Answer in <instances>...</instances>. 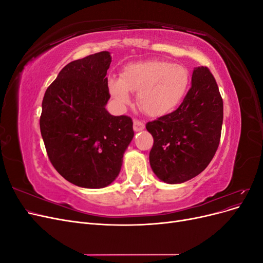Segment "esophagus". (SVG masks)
<instances>
[{
	"label": "esophagus",
	"instance_id": "obj_1",
	"mask_svg": "<svg viewBox=\"0 0 263 263\" xmlns=\"http://www.w3.org/2000/svg\"><path fill=\"white\" fill-rule=\"evenodd\" d=\"M145 128V124L138 119H135L134 121V130L135 132H140Z\"/></svg>",
	"mask_w": 263,
	"mask_h": 263
}]
</instances>
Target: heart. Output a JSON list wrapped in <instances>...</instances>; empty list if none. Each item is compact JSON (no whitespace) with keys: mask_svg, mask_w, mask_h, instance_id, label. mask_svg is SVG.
Wrapping results in <instances>:
<instances>
[{"mask_svg":"<svg viewBox=\"0 0 263 263\" xmlns=\"http://www.w3.org/2000/svg\"><path fill=\"white\" fill-rule=\"evenodd\" d=\"M187 85L189 72L184 67L158 60L130 63L121 78L108 79L109 93L118 104H129V91L138 92V104L150 116H162L176 108Z\"/></svg>","mask_w":263,"mask_h":263,"instance_id":"1","label":"heart"}]
</instances>
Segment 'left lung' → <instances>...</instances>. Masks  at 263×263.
<instances>
[{"label": "left lung", "mask_w": 263, "mask_h": 263, "mask_svg": "<svg viewBox=\"0 0 263 263\" xmlns=\"http://www.w3.org/2000/svg\"><path fill=\"white\" fill-rule=\"evenodd\" d=\"M222 99L209 68H194L192 85L174 112L146 125L153 135L151 169L161 181L178 184L210 164L220 140Z\"/></svg>", "instance_id": "8db88e82"}]
</instances>
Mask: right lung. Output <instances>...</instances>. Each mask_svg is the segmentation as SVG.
Wrapping results in <instances>:
<instances>
[{
  "instance_id": "1",
  "label": "right lung",
  "mask_w": 263,
  "mask_h": 263,
  "mask_svg": "<svg viewBox=\"0 0 263 263\" xmlns=\"http://www.w3.org/2000/svg\"><path fill=\"white\" fill-rule=\"evenodd\" d=\"M110 62L108 51L70 62L44 95L39 125L47 155L60 176L77 186L109 185L134 137L132 118L105 108Z\"/></svg>"
}]
</instances>
